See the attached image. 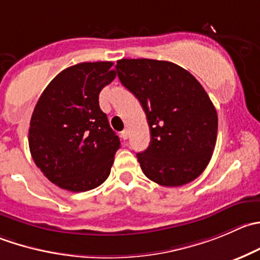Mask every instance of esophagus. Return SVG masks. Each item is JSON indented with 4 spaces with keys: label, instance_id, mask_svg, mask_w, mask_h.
I'll use <instances>...</instances> for the list:
<instances>
[{
    "label": "esophagus",
    "instance_id": "34e87169",
    "mask_svg": "<svg viewBox=\"0 0 260 260\" xmlns=\"http://www.w3.org/2000/svg\"><path fill=\"white\" fill-rule=\"evenodd\" d=\"M122 137H123V140H128V137H129V131L123 129L122 131Z\"/></svg>",
    "mask_w": 260,
    "mask_h": 260
}]
</instances>
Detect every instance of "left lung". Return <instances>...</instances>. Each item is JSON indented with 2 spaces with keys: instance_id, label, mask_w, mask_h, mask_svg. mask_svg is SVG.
Here are the masks:
<instances>
[{
  "instance_id": "1",
  "label": "left lung",
  "mask_w": 260,
  "mask_h": 260,
  "mask_svg": "<svg viewBox=\"0 0 260 260\" xmlns=\"http://www.w3.org/2000/svg\"><path fill=\"white\" fill-rule=\"evenodd\" d=\"M115 74L142 105L150 146L137 153L143 174L164 186H180L207 168L217 138V112L197 79L175 63L119 59Z\"/></svg>"
}]
</instances>
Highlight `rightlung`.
Here are the masks:
<instances>
[{"mask_svg": "<svg viewBox=\"0 0 260 260\" xmlns=\"http://www.w3.org/2000/svg\"><path fill=\"white\" fill-rule=\"evenodd\" d=\"M113 62H84L63 70L40 95L30 119L35 165L59 188L86 191L104 183L120 141L99 107L115 79Z\"/></svg>", "mask_w": 260, "mask_h": 260, "instance_id": "add662e5", "label": "right lung"}]
</instances>
